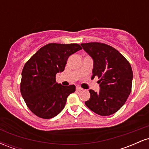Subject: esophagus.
<instances>
[{"instance_id":"1","label":"esophagus","mask_w":149,"mask_h":149,"mask_svg":"<svg viewBox=\"0 0 149 149\" xmlns=\"http://www.w3.org/2000/svg\"><path fill=\"white\" fill-rule=\"evenodd\" d=\"M76 90H77V91H81V90H83V88H80V87H76Z\"/></svg>"}]
</instances>
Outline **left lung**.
<instances>
[{
	"mask_svg": "<svg viewBox=\"0 0 149 149\" xmlns=\"http://www.w3.org/2000/svg\"><path fill=\"white\" fill-rule=\"evenodd\" d=\"M94 61L92 78L98 77L100 91L90 90L85 105L102 116L115 113L125 103L132 90L133 73L131 65L117 49L98 42L81 43Z\"/></svg>",
	"mask_w": 149,
	"mask_h": 149,
	"instance_id": "8db88e82",
	"label": "left lung"
}]
</instances>
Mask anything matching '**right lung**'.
Wrapping results in <instances>:
<instances>
[{
    "mask_svg": "<svg viewBox=\"0 0 149 149\" xmlns=\"http://www.w3.org/2000/svg\"><path fill=\"white\" fill-rule=\"evenodd\" d=\"M77 43H49L39 49L26 62L22 72L20 91L33 113L49 119L60 113L76 86H63L56 74L64 70L69 56L81 49Z\"/></svg>",
    "mask_w": 149,
    "mask_h": 149,
    "instance_id": "add662e5",
    "label": "right lung"
}]
</instances>
